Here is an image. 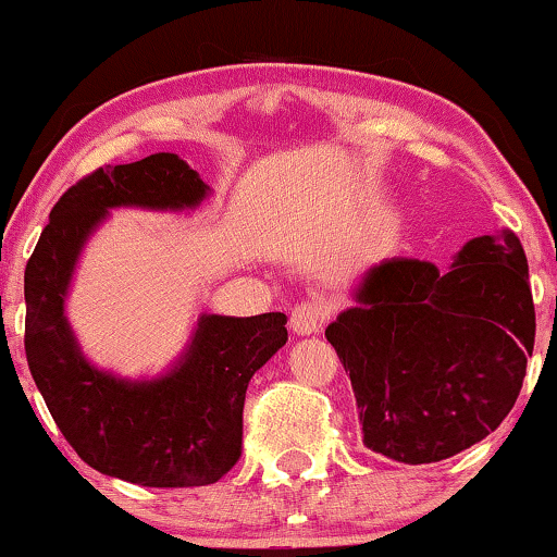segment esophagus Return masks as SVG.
<instances>
[{
    "label": "esophagus",
    "instance_id": "esophagus-1",
    "mask_svg": "<svg viewBox=\"0 0 557 557\" xmlns=\"http://www.w3.org/2000/svg\"><path fill=\"white\" fill-rule=\"evenodd\" d=\"M330 301L322 299V296H314V299H307L301 304H296L292 309V330L296 334H317L322 330L324 319L330 317Z\"/></svg>",
    "mask_w": 557,
    "mask_h": 557
}]
</instances>
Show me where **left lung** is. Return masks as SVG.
Returning a JSON list of instances; mask_svg holds the SVG:
<instances>
[{"label": "left lung", "mask_w": 557, "mask_h": 557, "mask_svg": "<svg viewBox=\"0 0 557 557\" xmlns=\"http://www.w3.org/2000/svg\"><path fill=\"white\" fill-rule=\"evenodd\" d=\"M326 339L349 372L362 441L433 463L497 429L535 347L528 258L512 231L482 235L448 271L418 258L370 265Z\"/></svg>", "instance_id": "8db88e82"}]
</instances>
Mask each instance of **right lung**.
<instances>
[{"instance_id":"add662e5","label":"right lung","mask_w":557,"mask_h":557,"mask_svg":"<svg viewBox=\"0 0 557 557\" xmlns=\"http://www.w3.org/2000/svg\"><path fill=\"white\" fill-rule=\"evenodd\" d=\"M210 187L177 154L101 166L50 212L25 269V355L52 421L88 467L141 486H202L240 459L256 370L286 345V314H202L177 364L124 380L83 357L65 296L88 235L111 208L193 210Z\"/></svg>"}]
</instances>
